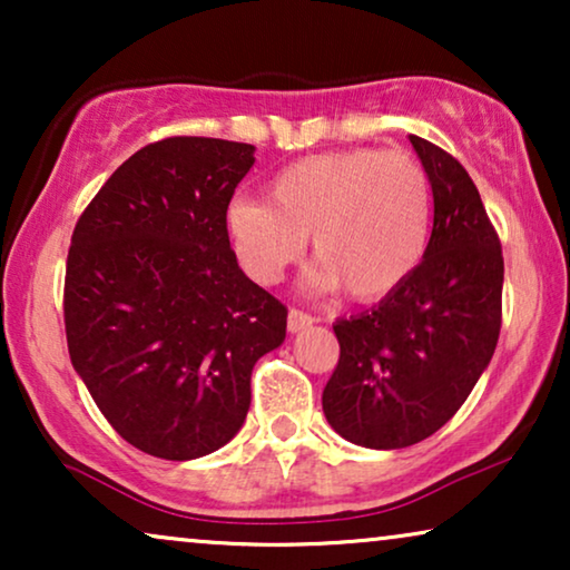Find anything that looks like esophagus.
I'll list each match as a JSON object with an SVG mask.
<instances>
[{
	"label": "esophagus",
	"mask_w": 570,
	"mask_h": 570,
	"mask_svg": "<svg viewBox=\"0 0 570 570\" xmlns=\"http://www.w3.org/2000/svg\"><path fill=\"white\" fill-rule=\"evenodd\" d=\"M314 322H316V318L306 314V311H301V308L287 311V330H291V332H303L306 326H311Z\"/></svg>",
	"instance_id": "obj_1"
}]
</instances>
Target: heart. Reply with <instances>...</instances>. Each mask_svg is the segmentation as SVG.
I'll use <instances>...</instances> for the list:
<instances>
[{
  "mask_svg": "<svg viewBox=\"0 0 570 570\" xmlns=\"http://www.w3.org/2000/svg\"><path fill=\"white\" fill-rule=\"evenodd\" d=\"M267 202L233 199L225 230L254 283L275 285L311 236L314 285L371 303L407 283L431 236V178L417 158L379 147L308 155L272 176Z\"/></svg>",
  "mask_w": 570,
  "mask_h": 570,
  "instance_id": "1",
  "label": "heart"
}]
</instances>
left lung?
<instances>
[{"instance_id":"8db88e82","label":"left lung","mask_w":570,"mask_h":570,"mask_svg":"<svg viewBox=\"0 0 570 570\" xmlns=\"http://www.w3.org/2000/svg\"><path fill=\"white\" fill-rule=\"evenodd\" d=\"M433 189V233L400 291L340 318V361L322 394L342 439L404 449L446 425L501 334L503 252L480 191L454 155L410 135Z\"/></svg>"}]
</instances>
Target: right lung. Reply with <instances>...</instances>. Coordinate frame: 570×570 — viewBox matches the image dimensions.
Returning a JSON list of instances; mask_svg holds the SVG:
<instances>
[{
    "mask_svg": "<svg viewBox=\"0 0 570 570\" xmlns=\"http://www.w3.org/2000/svg\"><path fill=\"white\" fill-rule=\"evenodd\" d=\"M254 145H145L85 207L65 275L75 371L131 446L184 462L244 425L256 361L285 340L283 301L236 262L225 209Z\"/></svg>",
    "mask_w": 570,
    "mask_h": 570,
    "instance_id": "add662e5",
    "label": "right lung"
}]
</instances>
